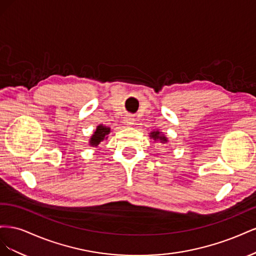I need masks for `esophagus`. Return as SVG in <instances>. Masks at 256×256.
I'll return each instance as SVG.
<instances>
[{"mask_svg": "<svg viewBox=\"0 0 256 256\" xmlns=\"http://www.w3.org/2000/svg\"><path fill=\"white\" fill-rule=\"evenodd\" d=\"M134 120L131 118L130 115H127L126 118H124V124H125L126 126H132L134 124Z\"/></svg>", "mask_w": 256, "mask_h": 256, "instance_id": "esophagus-1", "label": "esophagus"}]
</instances>
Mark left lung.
<instances>
[{"instance_id": "1", "label": "left lung", "mask_w": 256, "mask_h": 256, "mask_svg": "<svg viewBox=\"0 0 256 256\" xmlns=\"http://www.w3.org/2000/svg\"><path fill=\"white\" fill-rule=\"evenodd\" d=\"M150 136L152 138H154V141H159L160 143H166L168 142V138H166V136H162L161 132H159V131H152V132H150Z\"/></svg>"}]
</instances>
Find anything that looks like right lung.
<instances>
[{"mask_svg":"<svg viewBox=\"0 0 256 256\" xmlns=\"http://www.w3.org/2000/svg\"><path fill=\"white\" fill-rule=\"evenodd\" d=\"M110 134V128L109 127L99 125L96 128V131L94 132V134H92V138H90V145H92V146L99 145L100 142H102L104 140H106L108 134Z\"/></svg>","mask_w":256,"mask_h":256,"instance_id":"1","label":"right lung"}]
</instances>
